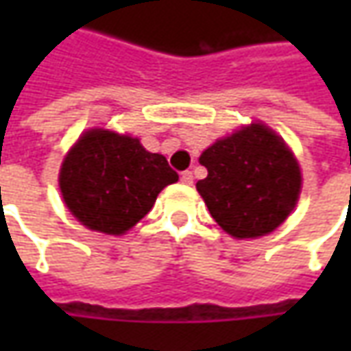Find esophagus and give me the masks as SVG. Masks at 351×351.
Instances as JSON below:
<instances>
[{
    "label": "esophagus",
    "mask_w": 351,
    "mask_h": 351,
    "mask_svg": "<svg viewBox=\"0 0 351 351\" xmlns=\"http://www.w3.org/2000/svg\"><path fill=\"white\" fill-rule=\"evenodd\" d=\"M182 183H185V185H193V173H191V171H183Z\"/></svg>",
    "instance_id": "1"
}]
</instances>
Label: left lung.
<instances>
[{"mask_svg":"<svg viewBox=\"0 0 351 351\" xmlns=\"http://www.w3.org/2000/svg\"><path fill=\"white\" fill-rule=\"evenodd\" d=\"M199 164L207 178L197 182L210 217L234 238L274 232L295 209L301 168L281 136L262 123L232 132L209 146Z\"/></svg>","mask_w":351,"mask_h":351,"instance_id":"1","label":"left lung"}]
</instances>
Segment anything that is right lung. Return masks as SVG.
Segmentation results:
<instances>
[{
  "mask_svg": "<svg viewBox=\"0 0 351 351\" xmlns=\"http://www.w3.org/2000/svg\"><path fill=\"white\" fill-rule=\"evenodd\" d=\"M180 180L162 154L138 138L105 128L84 132L62 162L66 207L91 230L125 234L154 207L158 193Z\"/></svg>",
  "mask_w": 351,
  "mask_h": 351,
  "instance_id": "right-lung-1",
  "label": "right lung"
}]
</instances>
